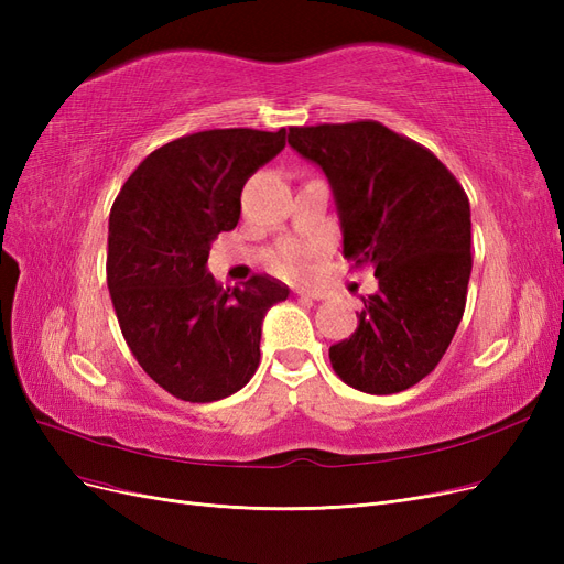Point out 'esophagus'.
<instances>
[{
    "mask_svg": "<svg viewBox=\"0 0 564 564\" xmlns=\"http://www.w3.org/2000/svg\"><path fill=\"white\" fill-rule=\"evenodd\" d=\"M296 294H299V296H305V299H317V301L327 299V292H322V289H305V286H299Z\"/></svg>",
    "mask_w": 564,
    "mask_h": 564,
    "instance_id": "obj_1",
    "label": "esophagus"
}]
</instances>
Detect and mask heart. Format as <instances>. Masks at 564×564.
<instances>
[{"label":"heart","mask_w":564,"mask_h":564,"mask_svg":"<svg viewBox=\"0 0 564 564\" xmlns=\"http://www.w3.org/2000/svg\"><path fill=\"white\" fill-rule=\"evenodd\" d=\"M317 251L315 245H303L296 240H284L272 249V263L284 272H303L308 268V256Z\"/></svg>","instance_id":"heart-1"}]
</instances>
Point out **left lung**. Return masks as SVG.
<instances>
[{"label": "left lung", "instance_id": "left-lung-1", "mask_svg": "<svg viewBox=\"0 0 564 564\" xmlns=\"http://www.w3.org/2000/svg\"><path fill=\"white\" fill-rule=\"evenodd\" d=\"M289 145L327 174L344 256L379 280V292L362 296L357 329L329 348L334 371L369 395L416 386L447 352L466 311V191L429 148L373 119L292 127Z\"/></svg>", "mask_w": 564, "mask_h": 564}]
</instances>
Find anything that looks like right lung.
<instances>
[{"instance_id":"add662e5","label":"right lung","mask_w":564,"mask_h":564,"mask_svg":"<svg viewBox=\"0 0 564 564\" xmlns=\"http://www.w3.org/2000/svg\"><path fill=\"white\" fill-rule=\"evenodd\" d=\"M286 131L212 129L164 143L133 169L108 224V289L119 329L148 377L185 402L224 400L261 360V324L289 286L251 275L220 286L207 259L237 226L242 187Z\"/></svg>"}]
</instances>
